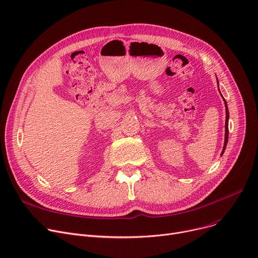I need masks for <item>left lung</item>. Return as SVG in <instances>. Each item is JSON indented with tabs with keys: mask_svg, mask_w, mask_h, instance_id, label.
Listing matches in <instances>:
<instances>
[{
	"mask_svg": "<svg viewBox=\"0 0 258 258\" xmlns=\"http://www.w3.org/2000/svg\"><path fill=\"white\" fill-rule=\"evenodd\" d=\"M224 103H225V109H226V120H225V140H224V147H223L222 154L225 151L226 144H227V141H228V110H227V105H226V101L225 100H224Z\"/></svg>",
	"mask_w": 258,
	"mask_h": 258,
	"instance_id": "8db88e82",
	"label": "left lung"
}]
</instances>
